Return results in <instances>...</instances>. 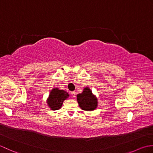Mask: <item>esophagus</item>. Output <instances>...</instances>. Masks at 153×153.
I'll return each mask as SVG.
<instances>
[{
    "instance_id": "1",
    "label": "esophagus",
    "mask_w": 153,
    "mask_h": 153,
    "mask_svg": "<svg viewBox=\"0 0 153 153\" xmlns=\"http://www.w3.org/2000/svg\"><path fill=\"white\" fill-rule=\"evenodd\" d=\"M71 95H72L73 97H76V91H71Z\"/></svg>"
}]
</instances>
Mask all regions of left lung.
Instances as JSON below:
<instances>
[{
    "mask_svg": "<svg viewBox=\"0 0 153 153\" xmlns=\"http://www.w3.org/2000/svg\"><path fill=\"white\" fill-rule=\"evenodd\" d=\"M77 100L80 108L84 110L91 111L97 108V99L88 87L84 89L82 93L77 95Z\"/></svg>",
    "mask_w": 153,
    "mask_h": 153,
    "instance_id": "obj_1",
    "label": "left lung"
}]
</instances>
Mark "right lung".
<instances>
[{"mask_svg":"<svg viewBox=\"0 0 153 153\" xmlns=\"http://www.w3.org/2000/svg\"><path fill=\"white\" fill-rule=\"evenodd\" d=\"M68 97V93L64 91L59 90L57 88L53 89L50 93L47 103L52 110H58L61 108L64 100Z\"/></svg>","mask_w":153,"mask_h":153,"instance_id":"right-lung-1","label":"right lung"}]
</instances>
